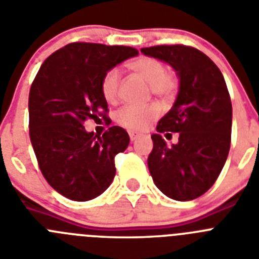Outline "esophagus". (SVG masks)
Here are the masks:
<instances>
[{"label":"esophagus","mask_w":259,"mask_h":259,"mask_svg":"<svg viewBox=\"0 0 259 259\" xmlns=\"http://www.w3.org/2000/svg\"><path fill=\"white\" fill-rule=\"evenodd\" d=\"M137 137H140V135L137 134V132L130 131V139H131V141H135L137 139Z\"/></svg>","instance_id":"obj_1"}]
</instances>
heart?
<instances>
[{
    "instance_id": "1",
    "label": "heart",
    "mask_w": 259,
    "mask_h": 259,
    "mask_svg": "<svg viewBox=\"0 0 259 259\" xmlns=\"http://www.w3.org/2000/svg\"><path fill=\"white\" fill-rule=\"evenodd\" d=\"M128 68L137 76L149 84L150 92L157 97L168 101L175 96L179 88V77L172 71H166V67L159 59L153 57H139L128 63ZM119 92V72L116 68H110L101 79V93L107 102L116 101ZM161 109L157 104L146 106H124L116 113V122L130 131L141 132L149 127Z\"/></svg>"
}]
</instances>
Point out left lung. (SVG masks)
<instances>
[{"label":"left lung","mask_w":259,"mask_h":259,"mask_svg":"<svg viewBox=\"0 0 259 259\" xmlns=\"http://www.w3.org/2000/svg\"><path fill=\"white\" fill-rule=\"evenodd\" d=\"M141 52L170 63L180 79L172 109L152 135L150 175L167 197L194 200L217 182L230 152L232 104L227 85L218 66L196 48L157 45ZM164 132H179L180 143L168 148L160 136Z\"/></svg>","instance_id":"obj_1"}]
</instances>
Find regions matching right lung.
<instances>
[{"instance_id":"obj_1","label":"right lung","mask_w":259,"mask_h":259,"mask_svg":"<svg viewBox=\"0 0 259 259\" xmlns=\"http://www.w3.org/2000/svg\"><path fill=\"white\" fill-rule=\"evenodd\" d=\"M137 54L131 47L71 42L45 59L32 83L31 144L45 180L70 200H92L113 182L114 159L127 149L130 136L119 125L97 136L83 124L100 118L111 123L101 79L107 70Z\"/></svg>"}]
</instances>
